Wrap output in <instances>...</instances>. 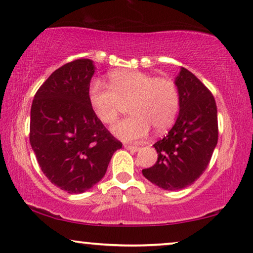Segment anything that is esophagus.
I'll use <instances>...</instances> for the list:
<instances>
[{
    "mask_svg": "<svg viewBox=\"0 0 253 253\" xmlns=\"http://www.w3.org/2000/svg\"><path fill=\"white\" fill-rule=\"evenodd\" d=\"M124 147L131 152H137V151H139V148H140L139 146H136V145H129V144L124 145Z\"/></svg>",
    "mask_w": 253,
    "mask_h": 253,
    "instance_id": "esophagus-1",
    "label": "esophagus"
}]
</instances>
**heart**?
I'll return each mask as SVG.
<instances>
[{
    "label": "heart",
    "instance_id": "obj_1",
    "mask_svg": "<svg viewBox=\"0 0 253 253\" xmlns=\"http://www.w3.org/2000/svg\"><path fill=\"white\" fill-rule=\"evenodd\" d=\"M88 101L96 119L106 126L115 124L124 106L130 105L132 116L114 126L113 133L124 141H136L146 137L151 127L155 132L169 129L177 117L181 98L171 78L121 70L109 75V86L92 82Z\"/></svg>",
    "mask_w": 253,
    "mask_h": 253
}]
</instances>
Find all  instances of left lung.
Masks as SVG:
<instances>
[{
	"mask_svg": "<svg viewBox=\"0 0 253 253\" xmlns=\"http://www.w3.org/2000/svg\"><path fill=\"white\" fill-rule=\"evenodd\" d=\"M176 85L179 113L167 136L153 146L158 161L143 169L148 181L165 190L191 185L205 171L217 144V110L214 96L192 72L182 68Z\"/></svg>",
	"mask_w": 253,
	"mask_h": 253,
	"instance_id": "8db88e82",
	"label": "left lung"
}]
</instances>
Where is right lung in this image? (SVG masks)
Masks as SVG:
<instances>
[{
	"mask_svg": "<svg viewBox=\"0 0 253 253\" xmlns=\"http://www.w3.org/2000/svg\"><path fill=\"white\" fill-rule=\"evenodd\" d=\"M94 70L88 58L62 65L40 86L31 107V146L46 177L68 193H83L101 181L122 147L89 105Z\"/></svg>",
	"mask_w": 253,
	"mask_h": 253,
	"instance_id": "1",
	"label": "right lung"
}]
</instances>
